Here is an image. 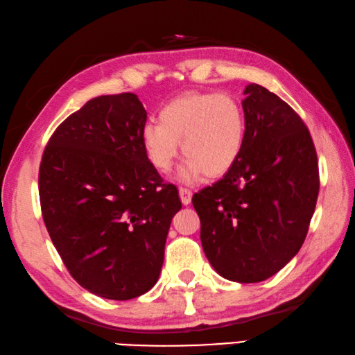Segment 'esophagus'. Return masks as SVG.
Listing matches in <instances>:
<instances>
[{
    "mask_svg": "<svg viewBox=\"0 0 355 355\" xmlns=\"http://www.w3.org/2000/svg\"><path fill=\"white\" fill-rule=\"evenodd\" d=\"M179 196H181V201L184 206H189L191 202V191L189 189H184V187L179 189Z\"/></svg>",
    "mask_w": 355,
    "mask_h": 355,
    "instance_id": "obj_1",
    "label": "esophagus"
}]
</instances>
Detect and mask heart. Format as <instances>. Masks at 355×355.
<instances>
[{"label":"heart","instance_id":"1","mask_svg":"<svg viewBox=\"0 0 355 355\" xmlns=\"http://www.w3.org/2000/svg\"><path fill=\"white\" fill-rule=\"evenodd\" d=\"M246 137L241 104L227 93H187L171 99L159 123L141 128V146L155 171L166 174L179 155L187 157L179 171L182 182L226 174L239 160Z\"/></svg>","mask_w":355,"mask_h":355}]
</instances>
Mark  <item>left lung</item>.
<instances>
[{"mask_svg":"<svg viewBox=\"0 0 355 355\" xmlns=\"http://www.w3.org/2000/svg\"><path fill=\"white\" fill-rule=\"evenodd\" d=\"M246 137L235 165L193 195L201 243L220 276L262 282L306 240L320 191L318 159L301 116L259 84L245 89Z\"/></svg>","mask_w":355,"mask_h":355,"instance_id":"1","label":"left lung"}]
</instances>
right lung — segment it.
Returning a JSON list of instances; mask_svg holds the SVG:
<instances>
[{
  "label": "right lung",
  "instance_id": "1",
  "mask_svg": "<svg viewBox=\"0 0 355 355\" xmlns=\"http://www.w3.org/2000/svg\"><path fill=\"white\" fill-rule=\"evenodd\" d=\"M146 110L134 93L90 99L49 139L39 171L40 207L74 281L105 300L151 290L164 265L179 191L146 159Z\"/></svg>",
  "mask_w": 355,
  "mask_h": 355
}]
</instances>
